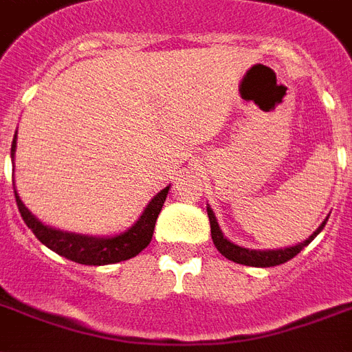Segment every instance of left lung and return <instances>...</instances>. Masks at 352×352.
Returning <instances> with one entry per match:
<instances>
[{
  "label": "left lung",
  "instance_id": "8db88e82",
  "mask_svg": "<svg viewBox=\"0 0 352 352\" xmlns=\"http://www.w3.org/2000/svg\"><path fill=\"white\" fill-rule=\"evenodd\" d=\"M207 214H208V221H210V234H212V241H214V245L216 248L219 250V254L225 255L226 259L234 261L237 264H246V266H255V268H270V266H278V264L287 263L289 259H293L295 255L300 254V250L304 246H307L315 239L316 235L320 234L322 228L326 226V221L322 223L315 232H313L306 241H302L298 245L295 246H287V248H278V250H250V248H243V246L234 245L232 241H228L223 235L221 228L217 225V219L214 216V212H212L210 207H207Z\"/></svg>",
  "mask_w": 352,
  "mask_h": 352
}]
</instances>
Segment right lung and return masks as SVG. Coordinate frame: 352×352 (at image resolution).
I'll list each match as a JSON object with an SVG mask.
<instances>
[{"label": "right lung", "mask_w": 352, "mask_h": 352, "mask_svg": "<svg viewBox=\"0 0 352 352\" xmlns=\"http://www.w3.org/2000/svg\"><path fill=\"white\" fill-rule=\"evenodd\" d=\"M16 140L17 131L14 135L12 149H10V158L14 162V155H16ZM16 194L17 208L21 212L23 221L26 226L34 232L37 239L50 250H54L55 254L63 255L66 259L74 261L78 264H88V266H104V264L120 263V261H127L131 257H135L149 245L153 239V232H155L156 219L165 203V197L169 194V187H165L164 190H160L149 205L145 207L144 214L135 225L127 228L126 232H122L118 235H111V237H93V235H82L75 234V232H63L57 228L41 223L28 208L23 205V201L17 196V190L14 188Z\"/></svg>", "instance_id": "right-lung-1"}]
</instances>
